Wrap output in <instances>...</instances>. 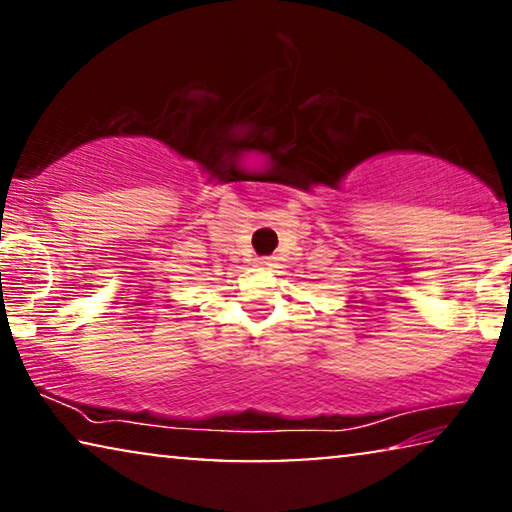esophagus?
<instances>
[{
    "instance_id": "1",
    "label": "esophagus",
    "mask_w": 512,
    "mask_h": 512,
    "mask_svg": "<svg viewBox=\"0 0 512 512\" xmlns=\"http://www.w3.org/2000/svg\"><path fill=\"white\" fill-rule=\"evenodd\" d=\"M258 268H272V265H275V261H272L270 256H263V258H258Z\"/></svg>"
}]
</instances>
